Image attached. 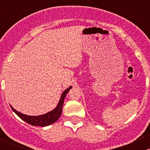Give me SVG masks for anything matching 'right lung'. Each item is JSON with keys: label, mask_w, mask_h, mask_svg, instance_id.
<instances>
[{"label": "right lung", "mask_w": 150, "mask_h": 150, "mask_svg": "<svg viewBox=\"0 0 150 150\" xmlns=\"http://www.w3.org/2000/svg\"><path fill=\"white\" fill-rule=\"evenodd\" d=\"M72 88V86H69L68 88H67L62 93L61 98L59 99L58 104L57 107L51 110V112L46 113L44 115H38V116H30L27 115L22 114V113L19 112L17 110L13 109V107L11 106V108L12 109L13 112L20 117L22 120L25 121L27 123L30 124L32 125H35V126H41L45 127L48 126V125H51V124L54 123L58 120L61 116L62 111V107L63 104H64V98H65L67 93L69 92V91Z\"/></svg>", "instance_id": "1"}]
</instances>
